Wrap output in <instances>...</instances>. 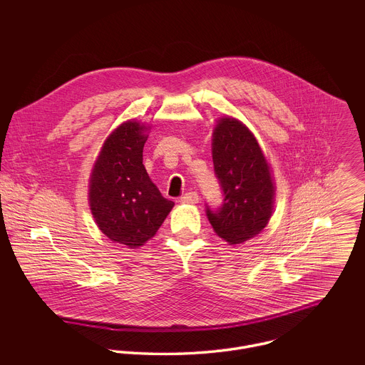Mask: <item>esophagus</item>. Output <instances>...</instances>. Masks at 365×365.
Instances as JSON below:
<instances>
[{
  "label": "esophagus",
  "instance_id": "obj_1",
  "mask_svg": "<svg viewBox=\"0 0 365 365\" xmlns=\"http://www.w3.org/2000/svg\"><path fill=\"white\" fill-rule=\"evenodd\" d=\"M180 201H181L182 204L195 205V204H198V202H200V197H198V194H197V192H188V194L182 195Z\"/></svg>",
  "mask_w": 365,
  "mask_h": 365
}]
</instances>
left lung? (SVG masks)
Instances as JSON below:
<instances>
[{
  "mask_svg": "<svg viewBox=\"0 0 365 365\" xmlns=\"http://www.w3.org/2000/svg\"><path fill=\"white\" fill-rule=\"evenodd\" d=\"M212 158L223 190V205L207 210L213 232L242 245L268 225L275 204L271 165L255 133L239 119L222 116L212 130Z\"/></svg>",
  "mask_w": 365,
  "mask_h": 365,
  "instance_id": "obj_1",
  "label": "left lung"
}]
</instances>
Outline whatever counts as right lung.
<instances>
[{
    "label": "right lung",
    "instance_id": "1",
    "mask_svg": "<svg viewBox=\"0 0 365 365\" xmlns=\"http://www.w3.org/2000/svg\"><path fill=\"white\" fill-rule=\"evenodd\" d=\"M150 125L129 119L104 140L88 180V204L98 229L113 243L139 249L174 207L143 165Z\"/></svg>",
    "mask_w": 365,
    "mask_h": 365
}]
</instances>
